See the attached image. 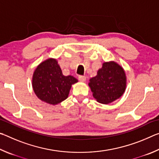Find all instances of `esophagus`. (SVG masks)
Masks as SVG:
<instances>
[{
  "label": "esophagus",
  "mask_w": 159,
  "mask_h": 159,
  "mask_svg": "<svg viewBox=\"0 0 159 159\" xmlns=\"http://www.w3.org/2000/svg\"><path fill=\"white\" fill-rule=\"evenodd\" d=\"M79 80L80 81H85L86 80V77L85 76H79Z\"/></svg>",
  "instance_id": "1"
}]
</instances>
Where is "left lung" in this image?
I'll list each match as a JSON object with an SVG mask.
<instances>
[{
	"instance_id": "8db88e82",
	"label": "left lung",
	"mask_w": 159,
	"mask_h": 159,
	"mask_svg": "<svg viewBox=\"0 0 159 159\" xmlns=\"http://www.w3.org/2000/svg\"><path fill=\"white\" fill-rule=\"evenodd\" d=\"M126 76L123 67L115 61L104 62L97 76L88 83L93 95L101 104H107L120 98L126 88Z\"/></svg>"
}]
</instances>
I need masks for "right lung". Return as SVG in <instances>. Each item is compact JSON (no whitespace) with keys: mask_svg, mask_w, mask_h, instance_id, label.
<instances>
[{"mask_svg":"<svg viewBox=\"0 0 159 159\" xmlns=\"http://www.w3.org/2000/svg\"><path fill=\"white\" fill-rule=\"evenodd\" d=\"M78 82L73 76H64L57 60L49 58L35 69L32 86L41 101L55 105L68 98L71 85Z\"/></svg>","mask_w":159,"mask_h":159,"instance_id":"1","label":"right lung"}]
</instances>
